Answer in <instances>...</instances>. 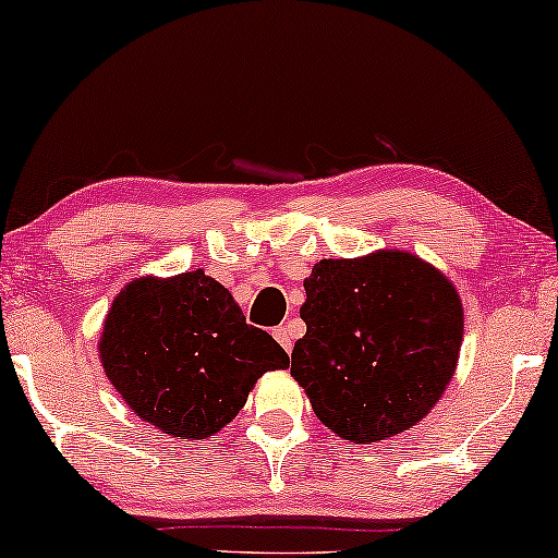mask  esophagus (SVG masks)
Masks as SVG:
<instances>
[{"mask_svg": "<svg viewBox=\"0 0 558 558\" xmlns=\"http://www.w3.org/2000/svg\"><path fill=\"white\" fill-rule=\"evenodd\" d=\"M272 338L278 340V344L286 352H290L293 350V330H290L288 325H280V327H276V330H272Z\"/></svg>", "mask_w": 558, "mask_h": 558, "instance_id": "34e87169", "label": "esophagus"}]
</instances>
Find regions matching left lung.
<instances>
[{
  "instance_id": "8db88e82",
  "label": "left lung",
  "mask_w": 558,
  "mask_h": 558,
  "mask_svg": "<svg viewBox=\"0 0 558 558\" xmlns=\"http://www.w3.org/2000/svg\"><path fill=\"white\" fill-rule=\"evenodd\" d=\"M300 317L307 332L290 375L342 439L365 445L410 429L454 375L462 300L412 253L320 260L305 278Z\"/></svg>"
}]
</instances>
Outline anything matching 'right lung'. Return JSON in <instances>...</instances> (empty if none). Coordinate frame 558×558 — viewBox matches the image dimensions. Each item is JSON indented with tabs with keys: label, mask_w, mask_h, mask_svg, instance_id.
<instances>
[{
	"label": "right lung",
	"mask_w": 558,
	"mask_h": 558,
	"mask_svg": "<svg viewBox=\"0 0 558 558\" xmlns=\"http://www.w3.org/2000/svg\"><path fill=\"white\" fill-rule=\"evenodd\" d=\"M106 377L163 435L206 439L243 410L288 352L245 323L233 295L203 270L134 280L113 300L99 342Z\"/></svg>",
	"instance_id": "1"
}]
</instances>
